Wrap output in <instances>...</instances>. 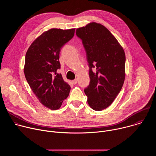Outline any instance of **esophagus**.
<instances>
[{
	"label": "esophagus",
	"mask_w": 156,
	"mask_h": 156,
	"mask_svg": "<svg viewBox=\"0 0 156 156\" xmlns=\"http://www.w3.org/2000/svg\"><path fill=\"white\" fill-rule=\"evenodd\" d=\"M72 83H73V84H76L77 82H78V80L76 78V79H75L74 80H72Z\"/></svg>",
	"instance_id": "esophagus-1"
}]
</instances>
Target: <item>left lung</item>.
<instances>
[{"label": "left lung", "mask_w": 156, "mask_h": 156, "mask_svg": "<svg viewBox=\"0 0 156 156\" xmlns=\"http://www.w3.org/2000/svg\"><path fill=\"white\" fill-rule=\"evenodd\" d=\"M76 34L82 40L90 66V83L84 90L87 103L94 110H102L113 102L124 83V50L106 27L96 22L77 28Z\"/></svg>", "instance_id": "left-lung-1"}]
</instances>
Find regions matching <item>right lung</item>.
Listing matches in <instances>:
<instances>
[{
	"instance_id": "right-lung-1",
	"label": "right lung",
	"mask_w": 156,
	"mask_h": 156,
	"mask_svg": "<svg viewBox=\"0 0 156 156\" xmlns=\"http://www.w3.org/2000/svg\"><path fill=\"white\" fill-rule=\"evenodd\" d=\"M75 28H52L42 33L29 47L24 73L39 102L51 110L58 109L69 95L71 87L57 70L61 48L74 36Z\"/></svg>"
}]
</instances>
